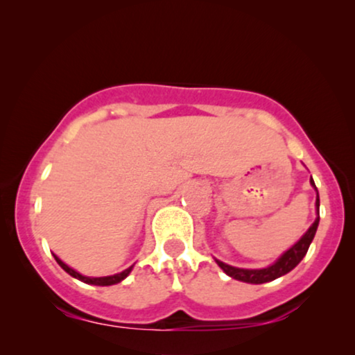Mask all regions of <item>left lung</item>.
Listing matches in <instances>:
<instances>
[{"label":"left lung","mask_w":355,"mask_h":355,"mask_svg":"<svg viewBox=\"0 0 355 355\" xmlns=\"http://www.w3.org/2000/svg\"><path fill=\"white\" fill-rule=\"evenodd\" d=\"M311 184L314 186V181L311 178ZM316 207H318V214H319V194L316 198ZM318 224H319V217H316L314 224L309 227L308 232L300 239L298 243H295L288 252H284L282 257L275 261L273 265L268 266V268H261V270H245V268H235V266H230L224 263V261L216 260L217 265L220 266L222 270L225 271L227 275L232 278L239 279V282H245V283H253V284H261V283H268L273 282L283 275H286L288 271H291L296 265L303 260V257L308 252L309 245H311L314 234L318 230Z\"/></svg>","instance_id":"8db88e82"}]
</instances>
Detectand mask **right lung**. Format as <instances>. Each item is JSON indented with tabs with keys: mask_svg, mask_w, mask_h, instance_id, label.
<instances>
[{
	"mask_svg": "<svg viewBox=\"0 0 355 355\" xmlns=\"http://www.w3.org/2000/svg\"><path fill=\"white\" fill-rule=\"evenodd\" d=\"M55 257V255H54ZM55 261L57 263H59L60 266H62V268L67 271L69 275H71V277H73V278H77V279H80V282H84V283H89V284H97V286H110V284H115V283H120L121 279H125L126 277H128L130 275V271H131V268H133V266H130V268H126L125 271H121V273H116V275H112V277H102V278H90V277H84V275H80V273H77L76 270H72L71 266H67L64 263L62 260H59V258L55 257Z\"/></svg>",
	"mask_w": 355,
	"mask_h": 355,
	"instance_id": "1",
	"label": "right lung"
}]
</instances>
